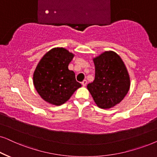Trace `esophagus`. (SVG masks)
<instances>
[{
	"instance_id": "esophagus-1",
	"label": "esophagus",
	"mask_w": 157,
	"mask_h": 157,
	"mask_svg": "<svg viewBox=\"0 0 157 157\" xmlns=\"http://www.w3.org/2000/svg\"><path fill=\"white\" fill-rule=\"evenodd\" d=\"M81 84H82L83 86H86V84H87V81H86V80H83V81H82V82H81Z\"/></svg>"
}]
</instances>
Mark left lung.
<instances>
[{
    "label": "left lung",
    "mask_w": 157,
    "mask_h": 157,
    "mask_svg": "<svg viewBox=\"0 0 157 157\" xmlns=\"http://www.w3.org/2000/svg\"><path fill=\"white\" fill-rule=\"evenodd\" d=\"M93 61L95 78L87 89L99 107L111 108L121 102L129 91L131 82L127 68L113 51H105Z\"/></svg>",
    "instance_id": "obj_1"
}]
</instances>
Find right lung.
I'll list each match as a JSON object with an SVG mask.
<instances>
[{
  "mask_svg": "<svg viewBox=\"0 0 157 157\" xmlns=\"http://www.w3.org/2000/svg\"><path fill=\"white\" fill-rule=\"evenodd\" d=\"M74 55L63 48H55L40 60L33 75V83L40 96L47 102L64 104L81 86L75 73L68 69Z\"/></svg>",
  "mask_w": 157,
  "mask_h": 157,
  "instance_id": "1",
  "label": "right lung"
}]
</instances>
